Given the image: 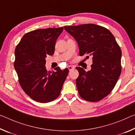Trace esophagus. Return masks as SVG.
Returning a JSON list of instances; mask_svg holds the SVG:
<instances>
[{
  "label": "esophagus",
  "instance_id": "esophagus-1",
  "mask_svg": "<svg viewBox=\"0 0 135 135\" xmlns=\"http://www.w3.org/2000/svg\"><path fill=\"white\" fill-rule=\"evenodd\" d=\"M68 69L69 70V71H70V70H71L74 69V68H75V67H74V66H69L68 67Z\"/></svg>",
  "mask_w": 135,
  "mask_h": 135
}]
</instances>
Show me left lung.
Listing matches in <instances>:
<instances>
[{"mask_svg":"<svg viewBox=\"0 0 135 135\" xmlns=\"http://www.w3.org/2000/svg\"><path fill=\"white\" fill-rule=\"evenodd\" d=\"M78 44L80 56L92 57L91 69L77 67L78 93L83 99L98 102L113 90L121 74V50L114 35L107 28L94 24L65 26Z\"/></svg>","mask_w":135,"mask_h":135,"instance_id":"obj_1","label":"left lung"}]
</instances>
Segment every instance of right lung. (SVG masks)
Segmentation results:
<instances>
[{
    "mask_svg": "<svg viewBox=\"0 0 135 135\" xmlns=\"http://www.w3.org/2000/svg\"><path fill=\"white\" fill-rule=\"evenodd\" d=\"M63 27L31 31L22 37L15 50V69L22 89L33 100L48 103L58 98L69 70L59 67L48 72L47 55L54 53L57 39Z\"/></svg>",
    "mask_w": 135,
    "mask_h": 135,
    "instance_id": "add662e5",
    "label": "right lung"
}]
</instances>
